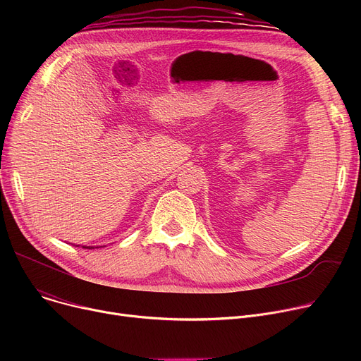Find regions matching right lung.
<instances>
[{
  "instance_id": "right-lung-1",
  "label": "right lung",
  "mask_w": 361,
  "mask_h": 361,
  "mask_svg": "<svg viewBox=\"0 0 361 361\" xmlns=\"http://www.w3.org/2000/svg\"><path fill=\"white\" fill-rule=\"evenodd\" d=\"M85 249H87V247H85Z\"/></svg>"
}]
</instances>
